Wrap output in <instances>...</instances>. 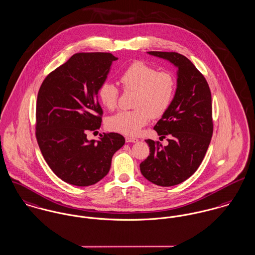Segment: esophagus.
I'll return each instance as SVG.
<instances>
[{
  "label": "esophagus",
  "mask_w": 255,
  "mask_h": 255,
  "mask_svg": "<svg viewBox=\"0 0 255 255\" xmlns=\"http://www.w3.org/2000/svg\"><path fill=\"white\" fill-rule=\"evenodd\" d=\"M125 140H126V142H137L138 141L137 137H125Z\"/></svg>",
  "instance_id": "obj_1"
}]
</instances>
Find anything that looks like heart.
Returning a JSON list of instances; mask_svg holds the SVG:
<instances>
[{"instance_id":"heart-1","label":"heart","mask_w":255,"mask_h":255,"mask_svg":"<svg viewBox=\"0 0 255 255\" xmlns=\"http://www.w3.org/2000/svg\"><path fill=\"white\" fill-rule=\"evenodd\" d=\"M124 90L135 91L133 111H122L108 119L109 129L118 133L135 136L150 118L162 117L171 107L175 98L176 81L173 74L159 72L142 63L131 64L120 76ZM119 90L111 82H103L98 89L101 104L108 110L118 106Z\"/></svg>"}]
</instances>
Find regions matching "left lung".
<instances>
[{"instance_id":"8db88e82","label":"left lung","mask_w":255,"mask_h":255,"mask_svg":"<svg viewBox=\"0 0 255 255\" xmlns=\"http://www.w3.org/2000/svg\"><path fill=\"white\" fill-rule=\"evenodd\" d=\"M147 54L170 62L176 69L175 98L154 130L168 136V145L145 139L149 155L139 164L141 175L159 186H174L192 176L202 163L213 136L212 95L194 64L176 52Z\"/></svg>"}]
</instances>
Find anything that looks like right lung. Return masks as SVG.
Wrapping results in <instances>:
<instances>
[{
  "mask_svg": "<svg viewBox=\"0 0 255 255\" xmlns=\"http://www.w3.org/2000/svg\"><path fill=\"white\" fill-rule=\"evenodd\" d=\"M112 53H77L50 73L39 88L36 118L39 149L56 176L89 186L108 175L112 158L125 143L118 133L88 139L100 128L98 89L110 74Z\"/></svg>",
  "mask_w": 255,
  "mask_h": 255,
  "instance_id": "obj_1",
  "label": "right lung"
}]
</instances>
